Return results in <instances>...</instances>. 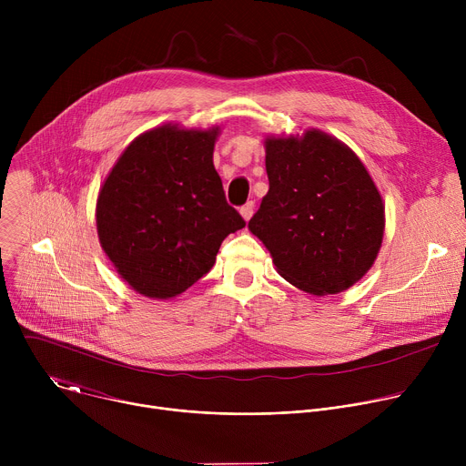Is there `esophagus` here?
I'll list each match as a JSON object with an SVG mask.
<instances>
[{"label": "esophagus", "instance_id": "34e87169", "mask_svg": "<svg viewBox=\"0 0 466 466\" xmlns=\"http://www.w3.org/2000/svg\"><path fill=\"white\" fill-rule=\"evenodd\" d=\"M252 208H254V205H252V203H247V205H243V207L239 208V214L243 216V219H245V221H248V219L252 218Z\"/></svg>", "mask_w": 466, "mask_h": 466}]
</instances>
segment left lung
I'll return each instance as SVG.
<instances>
[{"label": "left lung", "mask_w": 466, "mask_h": 466, "mask_svg": "<svg viewBox=\"0 0 466 466\" xmlns=\"http://www.w3.org/2000/svg\"><path fill=\"white\" fill-rule=\"evenodd\" d=\"M269 191L248 228L277 271L311 295L354 286L376 259L385 214L361 160L339 140L308 130L265 142Z\"/></svg>", "instance_id": "8db88e82"}]
</instances>
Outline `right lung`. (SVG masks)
<instances>
[{
	"label": "right lung",
	"mask_w": 466,
	"mask_h": 466,
	"mask_svg": "<svg viewBox=\"0 0 466 466\" xmlns=\"http://www.w3.org/2000/svg\"><path fill=\"white\" fill-rule=\"evenodd\" d=\"M219 128H153L132 142L97 198V234L121 279L169 299L216 263L223 239L243 228L214 167Z\"/></svg>",
	"instance_id": "add662e5"
}]
</instances>
